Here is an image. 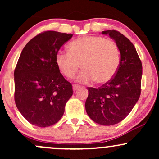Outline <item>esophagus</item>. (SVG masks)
I'll return each instance as SVG.
<instances>
[{
  "instance_id": "34e87169",
  "label": "esophagus",
  "mask_w": 159,
  "mask_h": 159,
  "mask_svg": "<svg viewBox=\"0 0 159 159\" xmlns=\"http://www.w3.org/2000/svg\"><path fill=\"white\" fill-rule=\"evenodd\" d=\"M78 88H80V86L79 85H76V84H74L73 86H72V89H73L74 91L77 90Z\"/></svg>"
}]
</instances>
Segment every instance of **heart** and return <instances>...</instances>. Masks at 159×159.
I'll list each match as a JSON object with an SVG mask.
<instances>
[{"instance_id":"1","label":"heart","mask_w":159,"mask_h":159,"mask_svg":"<svg viewBox=\"0 0 159 159\" xmlns=\"http://www.w3.org/2000/svg\"><path fill=\"white\" fill-rule=\"evenodd\" d=\"M69 53L58 52L56 65L60 72L68 78H73L81 64L83 69L76 81L97 84L107 83L114 77L120 62L117 45L102 36H83L71 42Z\"/></svg>"}]
</instances>
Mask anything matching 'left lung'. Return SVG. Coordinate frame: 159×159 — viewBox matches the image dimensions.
<instances>
[{"label":"left lung","mask_w":159,"mask_h":159,"mask_svg":"<svg viewBox=\"0 0 159 159\" xmlns=\"http://www.w3.org/2000/svg\"><path fill=\"white\" fill-rule=\"evenodd\" d=\"M117 45L120 52L119 68L114 77L98 89L87 87V114L95 123L112 125L128 116L140 95L142 63L134 45L114 30H104Z\"/></svg>","instance_id":"left-lung-1"}]
</instances>
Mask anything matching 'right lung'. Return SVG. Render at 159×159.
I'll use <instances>...</instances> for the list:
<instances>
[{"instance_id": "right-lung-1", "label": "right lung", "mask_w": 159, "mask_h": 159, "mask_svg": "<svg viewBox=\"0 0 159 159\" xmlns=\"http://www.w3.org/2000/svg\"><path fill=\"white\" fill-rule=\"evenodd\" d=\"M72 34L45 31L23 48L14 72L18 110L33 125L48 127L57 123L72 96V86L56 65L57 53Z\"/></svg>"}]
</instances>
